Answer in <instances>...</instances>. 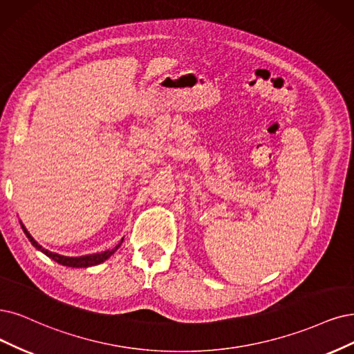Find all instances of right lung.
Returning <instances> with one entry per match:
<instances>
[{
    "label": "right lung",
    "mask_w": 354,
    "mask_h": 354,
    "mask_svg": "<svg viewBox=\"0 0 354 354\" xmlns=\"http://www.w3.org/2000/svg\"><path fill=\"white\" fill-rule=\"evenodd\" d=\"M21 229H23V232H24V234L26 236H28V239L32 242V245L36 248V250H39V251H42L46 257H49V258H52L55 261V263H58V264H61V266H65V267H74V268H86V267H91V266H97V264H100V263H103V261H106L116 250L118 248L121 246V243H122V241L118 243L113 250H109V251H103V252H100V254H93V255H86V257H64V255H58V254H54V252H49L48 250H45V248H42L41 245H39L32 236H30V233L26 230V227L21 225Z\"/></svg>",
    "instance_id": "add662e5"
}]
</instances>
